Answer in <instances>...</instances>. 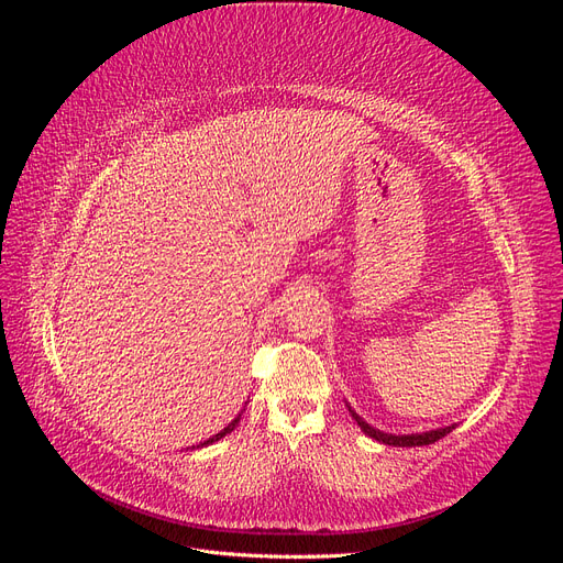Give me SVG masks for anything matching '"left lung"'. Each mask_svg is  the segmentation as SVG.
Returning <instances> with one entry per match:
<instances>
[{
  "instance_id": "obj_1",
  "label": "left lung",
  "mask_w": 563,
  "mask_h": 563,
  "mask_svg": "<svg viewBox=\"0 0 563 563\" xmlns=\"http://www.w3.org/2000/svg\"><path fill=\"white\" fill-rule=\"evenodd\" d=\"M350 413L356 420V424H360L364 434H368L371 439H376V441H383V444H387V446H428V444H434V441H439L441 437H446L449 432L455 430V424H449V428H439V430L420 432V434H387V432L371 428V424L360 413H354L352 408H350Z\"/></svg>"
}]
</instances>
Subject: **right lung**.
Wrapping results in <instances>:
<instances>
[{
  "label": "right lung",
  "mask_w": 563,
  "mask_h": 563,
  "mask_svg": "<svg viewBox=\"0 0 563 563\" xmlns=\"http://www.w3.org/2000/svg\"><path fill=\"white\" fill-rule=\"evenodd\" d=\"M240 418H242V413H240V416H236V418H234V420H232V422L228 424V428H225V430H220L218 434H213L211 439H207V441H203V444H201V446H209V444H213V441H218V439H223L225 434H230V432H232V430L236 428V422H240Z\"/></svg>",
  "instance_id": "obj_1"
}]
</instances>
